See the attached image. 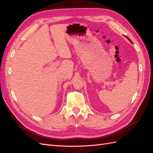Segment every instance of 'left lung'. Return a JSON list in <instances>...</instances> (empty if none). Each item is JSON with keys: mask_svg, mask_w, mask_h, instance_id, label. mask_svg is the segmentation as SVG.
I'll return each mask as SVG.
<instances>
[{"mask_svg": "<svg viewBox=\"0 0 153 153\" xmlns=\"http://www.w3.org/2000/svg\"><path fill=\"white\" fill-rule=\"evenodd\" d=\"M127 38H128V40H129V41H130V42H131V40H130V39H129L128 37H127ZM131 43H132V42H131Z\"/></svg>", "mask_w": 153, "mask_h": 153, "instance_id": "8db88e82", "label": "left lung"}]
</instances>
